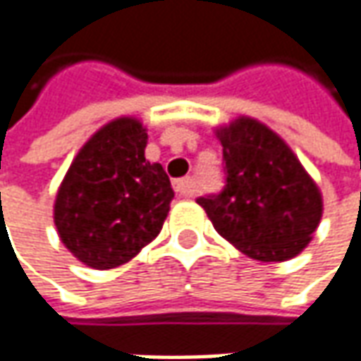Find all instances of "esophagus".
<instances>
[{
	"label": "esophagus",
	"instance_id": "1",
	"mask_svg": "<svg viewBox=\"0 0 361 361\" xmlns=\"http://www.w3.org/2000/svg\"><path fill=\"white\" fill-rule=\"evenodd\" d=\"M173 188L178 197H185V199L195 195V187H192V180L190 178H176L173 183Z\"/></svg>",
	"mask_w": 361,
	"mask_h": 361
}]
</instances>
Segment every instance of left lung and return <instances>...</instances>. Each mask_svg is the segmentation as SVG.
Here are the masks:
<instances>
[{
  "label": "left lung",
  "mask_w": 361,
  "mask_h": 361,
  "mask_svg": "<svg viewBox=\"0 0 361 361\" xmlns=\"http://www.w3.org/2000/svg\"><path fill=\"white\" fill-rule=\"evenodd\" d=\"M227 185L197 202L216 233L257 261H287L312 241L324 215L322 192L283 138L239 116L216 126Z\"/></svg>",
  "instance_id": "1"
}]
</instances>
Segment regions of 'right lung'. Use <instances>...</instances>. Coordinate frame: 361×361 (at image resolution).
<instances>
[{"label": "right lung", "mask_w": 361, "mask_h": 361, "mask_svg": "<svg viewBox=\"0 0 361 361\" xmlns=\"http://www.w3.org/2000/svg\"><path fill=\"white\" fill-rule=\"evenodd\" d=\"M148 134L134 116L104 124L78 150L54 202L66 249L92 269H114L140 253L164 225L174 190L148 162Z\"/></svg>", "instance_id": "right-lung-1"}]
</instances>
